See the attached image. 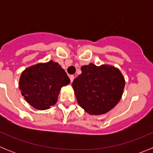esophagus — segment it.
<instances>
[{"instance_id":"obj_1","label":"esophagus","mask_w":153,"mask_h":153,"mask_svg":"<svg viewBox=\"0 0 153 153\" xmlns=\"http://www.w3.org/2000/svg\"><path fill=\"white\" fill-rule=\"evenodd\" d=\"M74 78H75V76H74V75H70V82L72 83L73 81H74Z\"/></svg>"}]
</instances>
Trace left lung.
Wrapping results in <instances>:
<instances>
[{
    "label": "left lung",
    "instance_id": "8db88e82",
    "mask_svg": "<svg viewBox=\"0 0 153 153\" xmlns=\"http://www.w3.org/2000/svg\"><path fill=\"white\" fill-rule=\"evenodd\" d=\"M81 71L72 83L79 106L91 115L111 110L123 93L125 80L121 72L112 66L93 63L83 66Z\"/></svg>",
    "mask_w": 153,
    "mask_h": 153
}]
</instances>
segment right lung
Listing matches in <instances>:
<instances>
[{"label": "right lung", "mask_w": 153, "mask_h": 153, "mask_svg": "<svg viewBox=\"0 0 153 153\" xmlns=\"http://www.w3.org/2000/svg\"><path fill=\"white\" fill-rule=\"evenodd\" d=\"M70 82L60 65L51 60L27 68L21 76L19 88L30 106L44 110L57 102L60 89Z\"/></svg>", "instance_id": "right-lung-1"}]
</instances>
